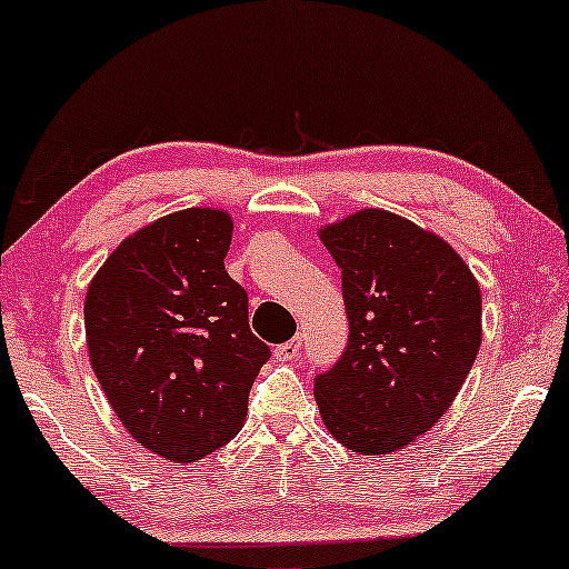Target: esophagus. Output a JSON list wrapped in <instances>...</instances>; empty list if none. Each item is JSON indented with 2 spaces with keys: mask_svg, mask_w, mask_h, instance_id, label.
I'll use <instances>...</instances> for the list:
<instances>
[{
  "mask_svg": "<svg viewBox=\"0 0 569 569\" xmlns=\"http://www.w3.org/2000/svg\"><path fill=\"white\" fill-rule=\"evenodd\" d=\"M300 345H302V337H292L290 342L279 345V348L274 350V358L277 360H295L300 356Z\"/></svg>",
  "mask_w": 569,
  "mask_h": 569,
  "instance_id": "esophagus-1",
  "label": "esophagus"
}]
</instances>
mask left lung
<instances>
[{
  "label": "left lung",
  "mask_w": 569,
  "mask_h": 569,
  "mask_svg": "<svg viewBox=\"0 0 569 569\" xmlns=\"http://www.w3.org/2000/svg\"><path fill=\"white\" fill-rule=\"evenodd\" d=\"M342 271L348 348L313 379L323 426L360 455L408 447L445 416L481 348V287L452 246L363 209L321 230Z\"/></svg>",
  "instance_id": "obj_1"
}]
</instances>
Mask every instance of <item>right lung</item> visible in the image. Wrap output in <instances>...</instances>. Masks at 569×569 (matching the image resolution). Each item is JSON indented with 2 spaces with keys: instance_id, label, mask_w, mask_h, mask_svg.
Returning a JSON list of instances; mask_svg holds the SVG:
<instances>
[{
  "instance_id": "1",
  "label": "right lung",
  "mask_w": 569,
  "mask_h": 569,
  "mask_svg": "<svg viewBox=\"0 0 569 569\" xmlns=\"http://www.w3.org/2000/svg\"><path fill=\"white\" fill-rule=\"evenodd\" d=\"M230 213L186 209L122 240L86 295L96 379L140 447L196 462L242 429L271 350L224 271Z\"/></svg>"
}]
</instances>
